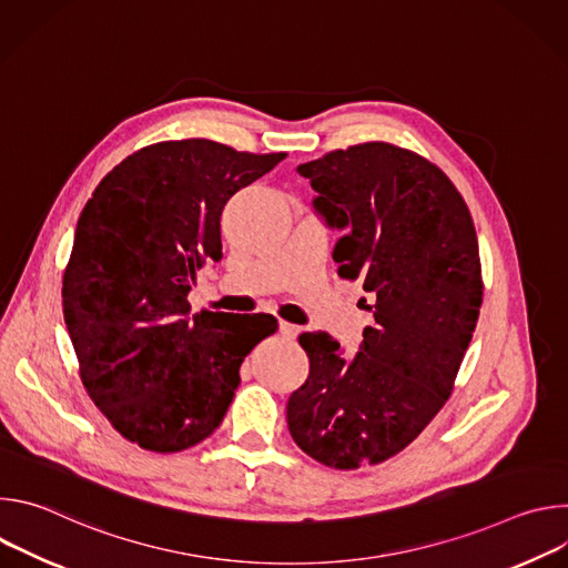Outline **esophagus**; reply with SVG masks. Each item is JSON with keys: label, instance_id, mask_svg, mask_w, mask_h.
Here are the masks:
<instances>
[{"label": "esophagus", "instance_id": "obj_1", "mask_svg": "<svg viewBox=\"0 0 568 568\" xmlns=\"http://www.w3.org/2000/svg\"><path fill=\"white\" fill-rule=\"evenodd\" d=\"M278 331L283 337H296L298 335V326H294V323H287V321H278Z\"/></svg>", "mask_w": 568, "mask_h": 568}]
</instances>
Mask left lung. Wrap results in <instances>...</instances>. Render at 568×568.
Returning <instances> with one entry per match:
<instances>
[{"instance_id": "left-lung-1", "label": "left lung", "mask_w": 568, "mask_h": 568, "mask_svg": "<svg viewBox=\"0 0 568 568\" xmlns=\"http://www.w3.org/2000/svg\"><path fill=\"white\" fill-rule=\"evenodd\" d=\"M312 209L342 233L339 276L373 314L353 357L303 333L305 384L287 399L294 443L335 469L402 452L447 402L483 301L471 215L447 175L416 152L373 141L301 164Z\"/></svg>"}]
</instances>
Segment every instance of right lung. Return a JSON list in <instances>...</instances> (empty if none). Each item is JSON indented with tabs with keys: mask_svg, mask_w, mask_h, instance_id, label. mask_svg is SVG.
I'll return each instance as SVG.
<instances>
[{
	"mask_svg": "<svg viewBox=\"0 0 568 568\" xmlns=\"http://www.w3.org/2000/svg\"><path fill=\"white\" fill-rule=\"evenodd\" d=\"M283 152L209 139L148 145L110 171L78 217L62 310L97 407L143 449L209 438L240 384V364L278 331L272 314H191L195 272L220 261V215Z\"/></svg>",
	"mask_w": 568,
	"mask_h": 568,
	"instance_id": "add662e5",
	"label": "right lung"
}]
</instances>
